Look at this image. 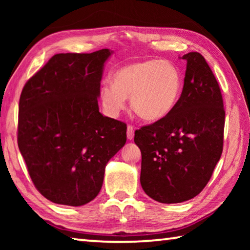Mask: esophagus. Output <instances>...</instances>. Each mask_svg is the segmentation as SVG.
<instances>
[{
    "label": "esophagus",
    "instance_id": "1",
    "mask_svg": "<svg viewBox=\"0 0 250 250\" xmlns=\"http://www.w3.org/2000/svg\"><path fill=\"white\" fill-rule=\"evenodd\" d=\"M126 137H128L129 140H132L133 137H134V129L131 125L126 126Z\"/></svg>",
    "mask_w": 250,
    "mask_h": 250
}]
</instances>
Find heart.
Returning a JSON list of instances; mask_svg holds the SVG:
<instances>
[{
  "label": "heart",
  "instance_id": "heart-1",
  "mask_svg": "<svg viewBox=\"0 0 250 250\" xmlns=\"http://www.w3.org/2000/svg\"><path fill=\"white\" fill-rule=\"evenodd\" d=\"M182 88V75L174 64L147 59L117 70L113 83L101 86L100 100L105 112L116 117L125 108L126 97H131V107L141 119L158 121L175 107Z\"/></svg>",
  "mask_w": 250,
  "mask_h": 250
}]
</instances>
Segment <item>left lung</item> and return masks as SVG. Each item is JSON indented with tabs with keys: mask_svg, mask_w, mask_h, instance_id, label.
<instances>
[{
	"mask_svg": "<svg viewBox=\"0 0 250 250\" xmlns=\"http://www.w3.org/2000/svg\"><path fill=\"white\" fill-rule=\"evenodd\" d=\"M188 62L175 107L134 132L141 150L140 182L154 201L174 204L198 195L210 180L224 145L225 109L216 78L200 53Z\"/></svg>",
	"mask_w": 250,
	"mask_h": 250,
	"instance_id": "1",
	"label": "left lung"
}]
</instances>
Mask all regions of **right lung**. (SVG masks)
I'll return each mask as SVG.
<instances>
[{
  "mask_svg": "<svg viewBox=\"0 0 250 250\" xmlns=\"http://www.w3.org/2000/svg\"><path fill=\"white\" fill-rule=\"evenodd\" d=\"M109 49L56 54L20 97L18 145L37 191L82 206L98 195L108 161L125 146L126 125L101 115L100 82Z\"/></svg>",
  "mask_w": 250,
  "mask_h": 250,
  "instance_id": "obj_1",
  "label": "right lung"
}]
</instances>
